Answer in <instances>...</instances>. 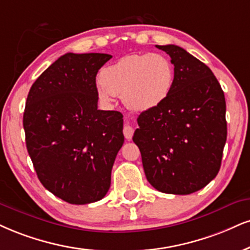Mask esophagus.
<instances>
[{
	"label": "esophagus",
	"mask_w": 250,
	"mask_h": 250,
	"mask_svg": "<svg viewBox=\"0 0 250 250\" xmlns=\"http://www.w3.org/2000/svg\"><path fill=\"white\" fill-rule=\"evenodd\" d=\"M123 132H124V135H125V138L127 140H131L132 139V137H133V133H134V130H133V127H132L131 125H125L124 126V130H123Z\"/></svg>",
	"instance_id": "obj_1"
}]
</instances>
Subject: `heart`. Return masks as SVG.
Returning <instances> with one entry per match:
<instances>
[{
    "label": "heart",
    "mask_w": 250,
    "mask_h": 250,
    "mask_svg": "<svg viewBox=\"0 0 250 250\" xmlns=\"http://www.w3.org/2000/svg\"><path fill=\"white\" fill-rule=\"evenodd\" d=\"M97 91L102 100L122 96L128 109L147 111L159 106L174 85V67L160 53H133L122 57L102 70Z\"/></svg>",
    "instance_id": "heart-1"
}]
</instances>
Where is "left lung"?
<instances>
[{
    "label": "left lung",
    "instance_id": "obj_1",
    "mask_svg": "<svg viewBox=\"0 0 250 250\" xmlns=\"http://www.w3.org/2000/svg\"><path fill=\"white\" fill-rule=\"evenodd\" d=\"M156 47L171 58L174 85L163 103L140 113L133 141L156 190L189 195L220 169L227 138L225 95L212 70L184 48Z\"/></svg>",
    "mask_w": 250,
    "mask_h": 250
}]
</instances>
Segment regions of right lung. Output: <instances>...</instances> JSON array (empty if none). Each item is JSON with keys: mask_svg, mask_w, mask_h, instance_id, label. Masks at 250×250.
Wrapping results in <instances>:
<instances>
[{"mask_svg": "<svg viewBox=\"0 0 250 250\" xmlns=\"http://www.w3.org/2000/svg\"><path fill=\"white\" fill-rule=\"evenodd\" d=\"M112 55L66 53L31 87L26 148L42 184L69 204L101 200L124 144L123 115L97 109L96 75Z\"/></svg>", "mask_w": 250, "mask_h": 250, "instance_id": "obj_1", "label": "right lung"}]
</instances>
